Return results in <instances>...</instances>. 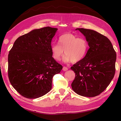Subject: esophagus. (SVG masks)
<instances>
[{
    "label": "esophagus",
    "instance_id": "34e87169",
    "mask_svg": "<svg viewBox=\"0 0 121 121\" xmlns=\"http://www.w3.org/2000/svg\"><path fill=\"white\" fill-rule=\"evenodd\" d=\"M68 68H67V67H63V68H62V70H63V71H67V70H68Z\"/></svg>",
    "mask_w": 121,
    "mask_h": 121
}]
</instances>
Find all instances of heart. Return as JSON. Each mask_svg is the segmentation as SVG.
<instances>
[{
  "mask_svg": "<svg viewBox=\"0 0 121 121\" xmlns=\"http://www.w3.org/2000/svg\"><path fill=\"white\" fill-rule=\"evenodd\" d=\"M58 43L51 45L52 56L56 60H60L65 51L63 58L65 62L76 63L83 60L89 49V44L85 38L77 37L72 34H65L60 36Z\"/></svg>",
  "mask_w": 121,
  "mask_h": 121,
  "instance_id": "obj_1",
  "label": "heart"
}]
</instances>
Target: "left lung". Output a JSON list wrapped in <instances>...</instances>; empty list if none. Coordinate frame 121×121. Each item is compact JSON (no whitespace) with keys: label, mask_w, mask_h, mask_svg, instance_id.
<instances>
[{"label":"left lung","mask_w":121,"mask_h":121,"mask_svg":"<svg viewBox=\"0 0 121 121\" xmlns=\"http://www.w3.org/2000/svg\"><path fill=\"white\" fill-rule=\"evenodd\" d=\"M76 30L85 37L90 48L84 58L71 67L75 73L71 87L78 95L95 97L107 87L113 78L116 52L109 39L99 32L84 28Z\"/></svg>","instance_id":"1"}]
</instances>
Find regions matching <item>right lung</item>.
<instances>
[{"instance_id": "1", "label": "right lung", "mask_w": 121, "mask_h": 121, "mask_svg": "<svg viewBox=\"0 0 121 121\" xmlns=\"http://www.w3.org/2000/svg\"><path fill=\"white\" fill-rule=\"evenodd\" d=\"M57 30L50 26L34 29L19 37L9 51V80L23 97L36 99L46 95L52 89L53 76L62 70L51 50Z\"/></svg>"}]
</instances>
